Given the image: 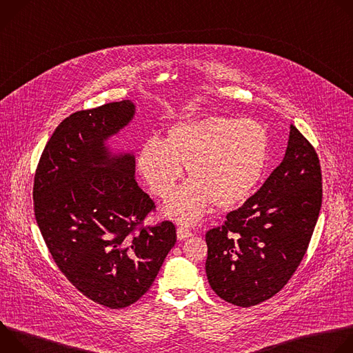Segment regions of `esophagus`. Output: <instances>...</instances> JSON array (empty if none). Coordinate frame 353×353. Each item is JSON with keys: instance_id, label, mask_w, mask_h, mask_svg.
Returning a JSON list of instances; mask_svg holds the SVG:
<instances>
[{"instance_id": "34e87169", "label": "esophagus", "mask_w": 353, "mask_h": 353, "mask_svg": "<svg viewBox=\"0 0 353 353\" xmlns=\"http://www.w3.org/2000/svg\"><path fill=\"white\" fill-rule=\"evenodd\" d=\"M191 236H192V232L190 229H187L185 226H179L177 228V239L179 240H185Z\"/></svg>"}]
</instances>
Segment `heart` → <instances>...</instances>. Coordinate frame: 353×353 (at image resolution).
Listing matches in <instances>:
<instances>
[{
    "label": "heart",
    "instance_id": "heart-1",
    "mask_svg": "<svg viewBox=\"0 0 353 353\" xmlns=\"http://www.w3.org/2000/svg\"><path fill=\"white\" fill-rule=\"evenodd\" d=\"M268 152L270 134L260 121L208 116L177 121L161 141L148 139L137 166L150 191L162 199L172 195L185 166L191 180L170 199L166 214L194 223L211 203L221 210L243 204L264 174Z\"/></svg>",
    "mask_w": 353,
    "mask_h": 353
}]
</instances>
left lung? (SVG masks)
<instances>
[{"label":"left lung","mask_w":353,"mask_h":353,"mask_svg":"<svg viewBox=\"0 0 353 353\" xmlns=\"http://www.w3.org/2000/svg\"><path fill=\"white\" fill-rule=\"evenodd\" d=\"M313 145L290 125L286 154L261 188L205 234V272L228 303L256 306L276 294L303 260L323 203Z\"/></svg>","instance_id":"8db88e82"}]
</instances>
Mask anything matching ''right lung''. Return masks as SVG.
Wrapping results in <instances>:
<instances>
[{
	"instance_id": "add662e5",
	"label": "right lung",
	"mask_w": 353,
	"mask_h": 353,
	"mask_svg": "<svg viewBox=\"0 0 353 353\" xmlns=\"http://www.w3.org/2000/svg\"><path fill=\"white\" fill-rule=\"evenodd\" d=\"M130 100L81 110L44 146L34 183V216L54 263L96 303L123 309L152 286L176 244V226H143L155 203L134 177L132 155L112 158L105 141L134 117Z\"/></svg>"
}]
</instances>
